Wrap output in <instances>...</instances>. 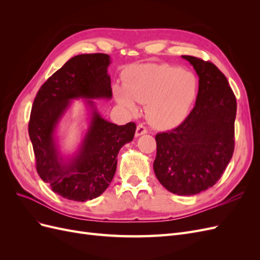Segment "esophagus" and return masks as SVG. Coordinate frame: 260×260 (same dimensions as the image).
I'll list each match as a JSON object with an SVG mask.
<instances>
[{
  "instance_id": "obj_1",
  "label": "esophagus",
  "mask_w": 260,
  "mask_h": 260,
  "mask_svg": "<svg viewBox=\"0 0 260 260\" xmlns=\"http://www.w3.org/2000/svg\"><path fill=\"white\" fill-rule=\"evenodd\" d=\"M147 132V129H146V127L144 124H142V123H140L138 127H137V131H136V136L137 137H140V136H142V135H144V133H146Z\"/></svg>"
}]
</instances>
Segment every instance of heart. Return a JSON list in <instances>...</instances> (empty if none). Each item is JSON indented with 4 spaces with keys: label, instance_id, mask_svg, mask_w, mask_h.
Instances as JSON below:
<instances>
[{
    "label": "heart",
    "instance_id": "1",
    "mask_svg": "<svg viewBox=\"0 0 260 260\" xmlns=\"http://www.w3.org/2000/svg\"><path fill=\"white\" fill-rule=\"evenodd\" d=\"M198 91L195 76L169 64H146L133 67L125 75L123 88L114 86L118 103L137 113L136 102L146 104L148 121L157 128H171L182 121Z\"/></svg>",
    "mask_w": 260,
    "mask_h": 260
}]
</instances>
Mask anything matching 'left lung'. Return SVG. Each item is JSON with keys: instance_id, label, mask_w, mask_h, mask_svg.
I'll use <instances>...</instances> for the list:
<instances>
[{"instance_id": "left-lung-1", "label": "left lung", "mask_w": 260, "mask_h": 260, "mask_svg": "<svg viewBox=\"0 0 260 260\" xmlns=\"http://www.w3.org/2000/svg\"><path fill=\"white\" fill-rule=\"evenodd\" d=\"M198 74L192 112L177 128L157 133L154 171L171 193L195 195L215 185L234 151L237 99L211 61L183 55Z\"/></svg>"}]
</instances>
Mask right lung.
<instances>
[{"instance_id":"add662e5","label":"right lung","mask_w":260,"mask_h":260,"mask_svg":"<svg viewBox=\"0 0 260 260\" xmlns=\"http://www.w3.org/2000/svg\"><path fill=\"white\" fill-rule=\"evenodd\" d=\"M107 54H81L70 58L38 91L28 125L39 176L61 198L85 202L98 198L112 182L120 148L135 137L137 125H117L93 108L90 127L68 162L59 155L54 130L73 99H111ZM88 104L94 107L93 102Z\"/></svg>"}]
</instances>
